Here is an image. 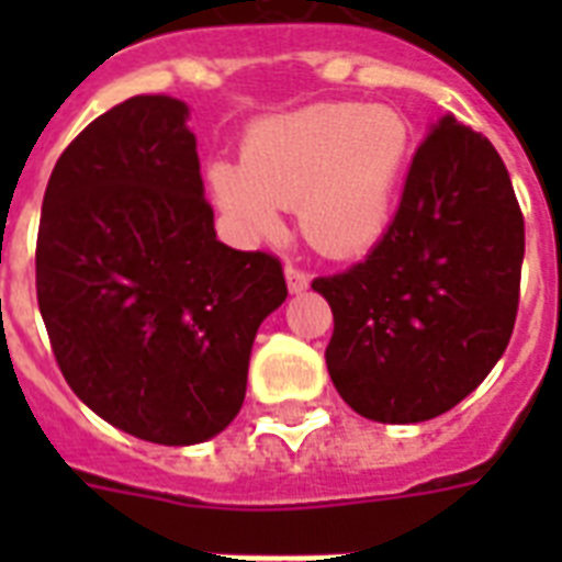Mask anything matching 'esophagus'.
Returning <instances> with one entry per match:
<instances>
[{"instance_id":"1","label":"esophagus","mask_w":562,"mask_h":562,"mask_svg":"<svg viewBox=\"0 0 562 562\" xmlns=\"http://www.w3.org/2000/svg\"><path fill=\"white\" fill-rule=\"evenodd\" d=\"M285 282L291 294H303L308 289V273L300 271L297 265H285Z\"/></svg>"}]
</instances>
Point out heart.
Here are the masks:
<instances>
[{
    "instance_id": "b5f03b06",
    "label": "heart",
    "mask_w": 562,
    "mask_h": 562,
    "mask_svg": "<svg viewBox=\"0 0 562 562\" xmlns=\"http://www.w3.org/2000/svg\"><path fill=\"white\" fill-rule=\"evenodd\" d=\"M411 148V122L396 108L308 104L256 122L241 166L212 162L206 187L241 236H271L282 210L300 206V227L317 250L359 256L391 229Z\"/></svg>"
}]
</instances>
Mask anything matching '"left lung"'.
I'll return each instance as SVG.
<instances>
[{"mask_svg": "<svg viewBox=\"0 0 562 562\" xmlns=\"http://www.w3.org/2000/svg\"><path fill=\"white\" fill-rule=\"evenodd\" d=\"M525 221L487 136L443 116L411 160L391 229L364 262L312 289L333 308L326 368L375 423L454 408L514 335Z\"/></svg>", "mask_w": 562, "mask_h": 562, "instance_id": "left-lung-1", "label": "left lung"}]
</instances>
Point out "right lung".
Instances as JSON below:
<instances>
[{
    "instance_id": "add662e5",
    "label": "right lung",
    "mask_w": 562,
    "mask_h": 562,
    "mask_svg": "<svg viewBox=\"0 0 562 562\" xmlns=\"http://www.w3.org/2000/svg\"><path fill=\"white\" fill-rule=\"evenodd\" d=\"M189 108L134 95L60 154L37 233V303L75 396L127 435L210 440L245 402L282 265L215 238Z\"/></svg>"
}]
</instances>
